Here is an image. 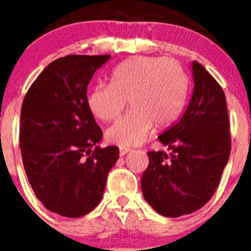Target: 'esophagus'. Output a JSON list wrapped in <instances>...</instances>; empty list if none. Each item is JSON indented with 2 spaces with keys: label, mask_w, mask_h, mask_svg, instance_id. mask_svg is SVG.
<instances>
[{
  "label": "esophagus",
  "mask_w": 251,
  "mask_h": 251,
  "mask_svg": "<svg viewBox=\"0 0 251 251\" xmlns=\"http://www.w3.org/2000/svg\"><path fill=\"white\" fill-rule=\"evenodd\" d=\"M129 152H130L129 148H121V150H119V154H121L122 157L126 156V154H127V153H129Z\"/></svg>",
  "instance_id": "esophagus-1"
}]
</instances>
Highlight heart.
<instances>
[{"mask_svg":"<svg viewBox=\"0 0 251 251\" xmlns=\"http://www.w3.org/2000/svg\"><path fill=\"white\" fill-rule=\"evenodd\" d=\"M188 92V76L174 59L137 56L119 64L112 84L90 89L86 103L95 118L117 119L129 103L130 112L106 130V138L122 147L138 146L147 139L154 123L165 127L177 119Z\"/></svg>","mask_w":251,"mask_h":251,"instance_id":"heart-1","label":"heart"}]
</instances>
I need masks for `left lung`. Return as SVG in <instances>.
Returning <instances> with one entry per match:
<instances>
[{
    "label": "left lung",
    "instance_id": "8db88e82",
    "mask_svg": "<svg viewBox=\"0 0 251 251\" xmlns=\"http://www.w3.org/2000/svg\"><path fill=\"white\" fill-rule=\"evenodd\" d=\"M194 92L185 113L158 141L170 154L148 152L142 194L159 215L178 217L202 207L216 190L230 156V122L221 86L192 61Z\"/></svg>",
    "mask_w": 251,
    "mask_h": 251
}]
</instances>
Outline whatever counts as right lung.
Masks as SVG:
<instances>
[{"label": "right lung", "instance_id": "add662e5", "mask_svg": "<svg viewBox=\"0 0 251 251\" xmlns=\"http://www.w3.org/2000/svg\"><path fill=\"white\" fill-rule=\"evenodd\" d=\"M110 55H68L49 64L26 93L20 148L28 182L51 212L80 217L101 200L106 176L119 157L99 148L100 127L86 103L95 70Z\"/></svg>", "mask_w": 251, "mask_h": 251}]
</instances>
